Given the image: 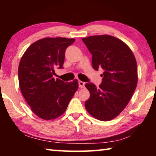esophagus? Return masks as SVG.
Listing matches in <instances>:
<instances>
[{"label": "esophagus", "instance_id": "1", "mask_svg": "<svg viewBox=\"0 0 156 156\" xmlns=\"http://www.w3.org/2000/svg\"><path fill=\"white\" fill-rule=\"evenodd\" d=\"M84 84H85V83H84V82L81 81V80H78V85H79V87H80V88H84Z\"/></svg>", "mask_w": 156, "mask_h": 156}]
</instances>
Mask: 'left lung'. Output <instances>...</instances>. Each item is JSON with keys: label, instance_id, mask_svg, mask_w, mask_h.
Instances as JSON below:
<instances>
[{"label": "left lung", "instance_id": "1", "mask_svg": "<svg viewBox=\"0 0 156 156\" xmlns=\"http://www.w3.org/2000/svg\"><path fill=\"white\" fill-rule=\"evenodd\" d=\"M83 41L92 54L95 70L102 68V84H85L90 97L85 101L89 114L102 121L113 119L128 105L138 83L136 58L127 44L110 35L91 36Z\"/></svg>", "mask_w": 156, "mask_h": 156}]
</instances>
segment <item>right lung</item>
Returning a JSON list of instances; mask_svg holds the SVG:
<instances>
[{"instance_id":"1","label":"right lung","mask_w":156,"mask_h":156,"mask_svg":"<svg viewBox=\"0 0 156 156\" xmlns=\"http://www.w3.org/2000/svg\"><path fill=\"white\" fill-rule=\"evenodd\" d=\"M74 38H44L34 42L21 58L18 81L23 97L39 118L51 120L60 117L78 88V80L66 83L53 75L62 69L65 50Z\"/></svg>"}]
</instances>
